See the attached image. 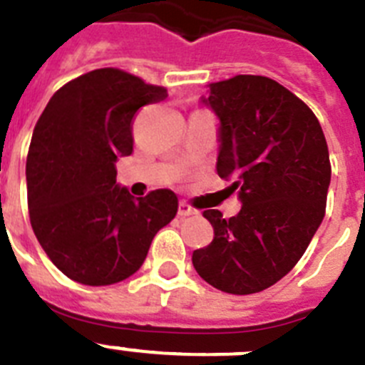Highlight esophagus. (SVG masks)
I'll return each mask as SVG.
<instances>
[{
    "mask_svg": "<svg viewBox=\"0 0 365 365\" xmlns=\"http://www.w3.org/2000/svg\"><path fill=\"white\" fill-rule=\"evenodd\" d=\"M196 214H197L196 208H192L189 203H185V201H182V203L178 205L180 217H189V215H196Z\"/></svg>",
    "mask_w": 365,
    "mask_h": 365,
    "instance_id": "obj_1",
    "label": "esophagus"
}]
</instances>
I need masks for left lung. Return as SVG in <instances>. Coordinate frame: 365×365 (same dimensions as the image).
<instances>
[{
  "label": "left lung",
  "instance_id": "left-lung-1",
  "mask_svg": "<svg viewBox=\"0 0 365 365\" xmlns=\"http://www.w3.org/2000/svg\"><path fill=\"white\" fill-rule=\"evenodd\" d=\"M207 107L219 119L217 175L232 180L242 208L203 215L214 240L192 253L212 287L253 294L287 274L309 247L327 208L331 165L314 112L267 76L237 74L208 85Z\"/></svg>",
  "mask_w": 365,
  "mask_h": 365
}]
</instances>
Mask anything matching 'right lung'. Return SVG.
Wrapping results in <instances>:
<instances>
[{"label": "right lung", "mask_w": 365, "mask_h": 365, "mask_svg": "<svg viewBox=\"0 0 365 365\" xmlns=\"http://www.w3.org/2000/svg\"><path fill=\"white\" fill-rule=\"evenodd\" d=\"M165 98L164 87L105 67L60 87L35 125L26 157L31 228L49 260L78 284L132 277L178 212L173 190L133 197L115 183V162L133 151V115Z\"/></svg>", "instance_id": "right-lung-1"}]
</instances>
